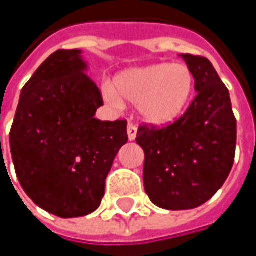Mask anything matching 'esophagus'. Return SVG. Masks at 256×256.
Returning <instances> with one entry per match:
<instances>
[{"label":"esophagus","instance_id":"obj_1","mask_svg":"<svg viewBox=\"0 0 256 256\" xmlns=\"http://www.w3.org/2000/svg\"><path fill=\"white\" fill-rule=\"evenodd\" d=\"M136 134H138V128L134 124H128V140H134L136 139Z\"/></svg>","mask_w":256,"mask_h":256}]
</instances>
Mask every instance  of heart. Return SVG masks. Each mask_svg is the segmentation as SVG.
<instances>
[{
  "label": "heart",
  "instance_id": "1",
  "mask_svg": "<svg viewBox=\"0 0 256 256\" xmlns=\"http://www.w3.org/2000/svg\"><path fill=\"white\" fill-rule=\"evenodd\" d=\"M194 92V74L182 64H156L123 71L114 86L104 88L116 108L136 105L139 120L151 128H166L179 120Z\"/></svg>",
  "mask_w": 256,
  "mask_h": 256
}]
</instances>
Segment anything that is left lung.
Returning <instances> with one entry per match:
<instances>
[{"instance_id": "obj_1", "label": "left lung", "mask_w": 256, "mask_h": 256, "mask_svg": "<svg viewBox=\"0 0 256 256\" xmlns=\"http://www.w3.org/2000/svg\"><path fill=\"white\" fill-rule=\"evenodd\" d=\"M179 56L194 74L197 96L174 124L142 126L136 136L145 152V192L168 210L194 209L210 200L228 178L236 154L228 88L206 58Z\"/></svg>"}]
</instances>
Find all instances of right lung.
Instances as JSON below:
<instances>
[{"label":"right lung","mask_w":256,"mask_h":256,"mask_svg":"<svg viewBox=\"0 0 256 256\" xmlns=\"http://www.w3.org/2000/svg\"><path fill=\"white\" fill-rule=\"evenodd\" d=\"M82 50H58L25 84L10 132L18 179L28 197L60 218L94 212L105 179L128 142V122L94 118L102 96Z\"/></svg>","instance_id":"1"}]
</instances>
